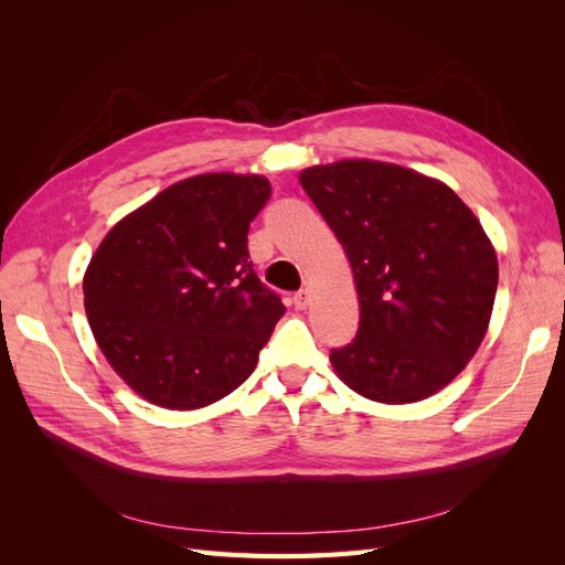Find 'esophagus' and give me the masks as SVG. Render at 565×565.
Listing matches in <instances>:
<instances>
[{
    "label": "esophagus",
    "instance_id": "1",
    "mask_svg": "<svg viewBox=\"0 0 565 565\" xmlns=\"http://www.w3.org/2000/svg\"><path fill=\"white\" fill-rule=\"evenodd\" d=\"M292 303H295L297 311H303L306 306L311 303V292H309V289H299V292H297L295 299H292Z\"/></svg>",
    "mask_w": 565,
    "mask_h": 565
}]
</instances>
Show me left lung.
Masks as SVG:
<instances>
[{
  "mask_svg": "<svg viewBox=\"0 0 565 565\" xmlns=\"http://www.w3.org/2000/svg\"><path fill=\"white\" fill-rule=\"evenodd\" d=\"M299 183L344 247L361 306L358 334L330 353L361 396L417 403L446 388L481 347L498 254L450 185L377 160L303 169Z\"/></svg>",
  "mask_w": 565,
  "mask_h": 565,
  "instance_id": "obj_1",
  "label": "left lung"
}]
</instances>
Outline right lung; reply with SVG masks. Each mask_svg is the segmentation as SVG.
I'll list each match as a JSON object with an SVG mask.
<instances>
[{"label":"right lung","mask_w":565,"mask_h":565,"mask_svg":"<svg viewBox=\"0 0 565 565\" xmlns=\"http://www.w3.org/2000/svg\"><path fill=\"white\" fill-rule=\"evenodd\" d=\"M268 198L259 174H198L100 241L82 280L84 309L106 361L143 401L198 409L254 372L285 313L247 252Z\"/></svg>","instance_id":"obj_1"}]
</instances>
